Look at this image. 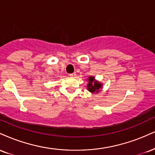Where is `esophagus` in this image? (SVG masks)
Here are the masks:
<instances>
[{
	"instance_id": "esophagus-1",
	"label": "esophagus",
	"mask_w": 155,
	"mask_h": 155,
	"mask_svg": "<svg viewBox=\"0 0 155 155\" xmlns=\"http://www.w3.org/2000/svg\"><path fill=\"white\" fill-rule=\"evenodd\" d=\"M76 73H73V74H69V76H71V77H75L76 76Z\"/></svg>"
}]
</instances>
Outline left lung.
<instances>
[{
	"label": "left lung",
	"mask_w": 155,
	"mask_h": 155,
	"mask_svg": "<svg viewBox=\"0 0 155 155\" xmlns=\"http://www.w3.org/2000/svg\"><path fill=\"white\" fill-rule=\"evenodd\" d=\"M88 84H87V90L92 94H97L100 92V89H102V83L98 81L95 79L94 76H90L87 79Z\"/></svg>",
	"instance_id": "8db88e82"
}]
</instances>
